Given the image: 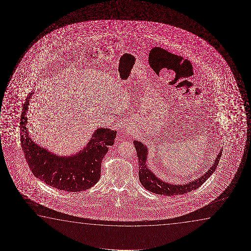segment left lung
<instances>
[{
  "label": "left lung",
  "mask_w": 251,
  "mask_h": 251,
  "mask_svg": "<svg viewBox=\"0 0 251 251\" xmlns=\"http://www.w3.org/2000/svg\"><path fill=\"white\" fill-rule=\"evenodd\" d=\"M134 147L137 152L138 159H139V178L141 184L145 189H148L151 192L157 195H164V196H171L176 195H183L186 193L190 192L192 190L198 189L200 186L202 185L203 182L209 178L210 176L213 174V172L216 170L217 165L219 164L220 157L222 155V150L217 156L215 161L213 162L212 167L203 174L201 177L194 180L192 182H188L185 184H171L169 182H165L161 179L158 178L152 172L150 171L147 165V158H148V148L141 141H134Z\"/></svg>",
  "instance_id": "8db88e82"
}]
</instances>
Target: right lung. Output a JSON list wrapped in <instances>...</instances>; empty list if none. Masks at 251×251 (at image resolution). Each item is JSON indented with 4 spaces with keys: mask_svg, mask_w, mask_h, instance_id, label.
Here are the masks:
<instances>
[{
    "mask_svg": "<svg viewBox=\"0 0 251 251\" xmlns=\"http://www.w3.org/2000/svg\"><path fill=\"white\" fill-rule=\"evenodd\" d=\"M33 92L27 95L21 113V144L25 158L33 175L53 188L68 192H79L99 182L101 163L109 147L114 144L117 131L100 127L94 131L82 150L71 156H57L31 140L28 128V105Z\"/></svg>",
    "mask_w": 251,
    "mask_h": 251,
    "instance_id": "add662e5",
    "label": "right lung"
}]
</instances>
